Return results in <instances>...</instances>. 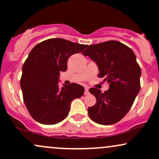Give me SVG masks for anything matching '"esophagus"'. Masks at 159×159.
<instances>
[{"label": "esophagus", "instance_id": "obj_1", "mask_svg": "<svg viewBox=\"0 0 159 159\" xmlns=\"http://www.w3.org/2000/svg\"><path fill=\"white\" fill-rule=\"evenodd\" d=\"M85 95H87L89 93V87H87V86H85Z\"/></svg>", "mask_w": 159, "mask_h": 159}]
</instances>
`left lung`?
I'll return each instance as SVG.
<instances>
[{"instance_id": "1", "label": "left lung", "mask_w": 159, "mask_h": 159, "mask_svg": "<svg viewBox=\"0 0 159 159\" xmlns=\"http://www.w3.org/2000/svg\"><path fill=\"white\" fill-rule=\"evenodd\" d=\"M83 54L96 62L98 76L110 84L104 93L96 88L89 89L97 99L95 105L88 108L89 117L97 124H115L130 111L140 91L141 68L136 55L130 48L116 40L88 46Z\"/></svg>"}]
</instances>
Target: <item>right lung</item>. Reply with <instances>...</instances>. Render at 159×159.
Segmentation results:
<instances>
[{
    "label": "right lung",
    "mask_w": 159,
    "mask_h": 159,
    "mask_svg": "<svg viewBox=\"0 0 159 159\" xmlns=\"http://www.w3.org/2000/svg\"><path fill=\"white\" fill-rule=\"evenodd\" d=\"M87 47L61 38L48 39L32 48L22 68L21 89L31 116L39 123L54 125L69 113L70 102L83 95L82 85L70 83L60 89V71L67 70L68 59Z\"/></svg>",
    "instance_id": "add662e5"
}]
</instances>
